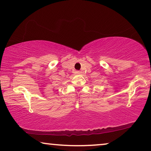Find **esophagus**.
I'll return each mask as SVG.
<instances>
[{
  "mask_svg": "<svg viewBox=\"0 0 151 151\" xmlns=\"http://www.w3.org/2000/svg\"><path fill=\"white\" fill-rule=\"evenodd\" d=\"M75 74H76V75H79L80 72H79V71H76V72H75Z\"/></svg>",
  "mask_w": 151,
  "mask_h": 151,
  "instance_id": "34e87169",
  "label": "esophagus"
}]
</instances>
